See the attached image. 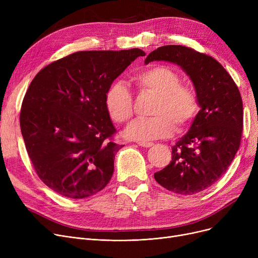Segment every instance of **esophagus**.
Segmentation results:
<instances>
[{
    "label": "esophagus",
    "mask_w": 258,
    "mask_h": 258,
    "mask_svg": "<svg viewBox=\"0 0 258 258\" xmlns=\"http://www.w3.org/2000/svg\"><path fill=\"white\" fill-rule=\"evenodd\" d=\"M137 144L141 147H151L154 145L153 142H137Z\"/></svg>",
    "instance_id": "esophagus-1"
}]
</instances>
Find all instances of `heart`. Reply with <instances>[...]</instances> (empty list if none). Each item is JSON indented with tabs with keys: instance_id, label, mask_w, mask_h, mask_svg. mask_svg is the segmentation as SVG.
Instances as JSON below:
<instances>
[{
	"instance_id": "heart-1",
	"label": "heart",
	"mask_w": 258,
	"mask_h": 258,
	"mask_svg": "<svg viewBox=\"0 0 258 258\" xmlns=\"http://www.w3.org/2000/svg\"><path fill=\"white\" fill-rule=\"evenodd\" d=\"M140 93L157 97L150 119H138L127 126L126 137L139 141L167 138L178 130L191 123L199 111L196 90L181 83V76L165 64H152L132 77ZM105 108L115 122L125 123L134 115V100L130 91L121 84H114L105 94Z\"/></svg>"
}]
</instances>
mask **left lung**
<instances>
[{"label": "left lung", "mask_w": 258, "mask_h": 258, "mask_svg": "<svg viewBox=\"0 0 258 258\" xmlns=\"http://www.w3.org/2000/svg\"><path fill=\"white\" fill-rule=\"evenodd\" d=\"M177 63L189 75L201 110L190 130L171 147L170 163L155 172L167 190L191 196L220 180L237 153L242 134V100L225 68L212 56L181 45L162 46L148 54L145 63Z\"/></svg>", "instance_id": "obj_1"}]
</instances>
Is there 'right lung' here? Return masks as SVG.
I'll use <instances>...</instances> for the list:
<instances>
[{
	"mask_svg": "<svg viewBox=\"0 0 258 258\" xmlns=\"http://www.w3.org/2000/svg\"><path fill=\"white\" fill-rule=\"evenodd\" d=\"M140 49L79 51L40 70L23 99L20 124L35 172L70 199L96 195L110 182L115 155L123 146L105 108L113 81Z\"/></svg>",
	"mask_w": 258,
	"mask_h": 258,
	"instance_id": "add662e5",
	"label": "right lung"
}]
</instances>
